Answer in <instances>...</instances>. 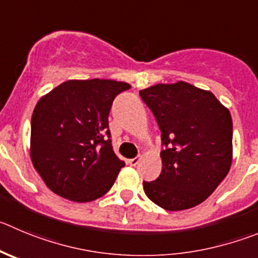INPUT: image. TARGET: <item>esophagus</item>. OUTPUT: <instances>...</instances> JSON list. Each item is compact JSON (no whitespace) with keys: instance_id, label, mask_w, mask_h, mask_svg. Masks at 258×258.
<instances>
[{"instance_id":"esophagus-1","label":"esophagus","mask_w":258,"mask_h":258,"mask_svg":"<svg viewBox=\"0 0 258 258\" xmlns=\"http://www.w3.org/2000/svg\"><path fill=\"white\" fill-rule=\"evenodd\" d=\"M139 162H140V158H139V156H136V158L128 159V160H127V164H130L131 167H136V165L139 164Z\"/></svg>"}]
</instances>
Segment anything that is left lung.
<instances>
[{"instance_id": "obj_1", "label": "left lung", "mask_w": 258, "mask_h": 258, "mask_svg": "<svg viewBox=\"0 0 258 258\" xmlns=\"http://www.w3.org/2000/svg\"><path fill=\"white\" fill-rule=\"evenodd\" d=\"M162 131V173L144 182L146 196L169 211L205 201L230 169V113L210 91L191 84H158L140 90Z\"/></svg>"}]
</instances>
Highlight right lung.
<instances>
[{
	"instance_id": "right-lung-1",
	"label": "right lung",
	"mask_w": 258,
	"mask_h": 258,
	"mask_svg": "<svg viewBox=\"0 0 258 258\" xmlns=\"http://www.w3.org/2000/svg\"><path fill=\"white\" fill-rule=\"evenodd\" d=\"M131 86L113 80H70L40 98L31 115L30 156L48 188L76 202L112 188L124 162L113 151L108 115Z\"/></svg>"
}]
</instances>
